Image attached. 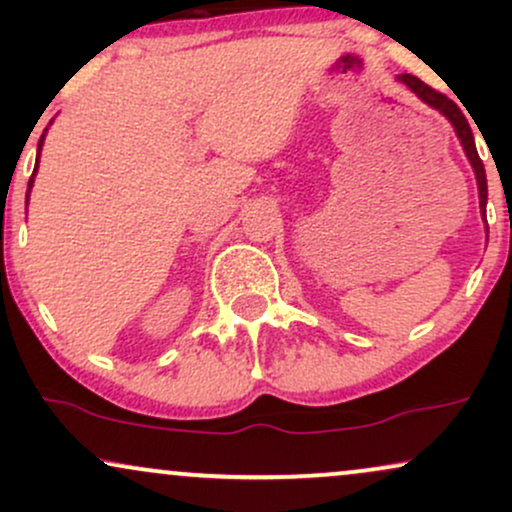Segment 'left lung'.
<instances>
[{
  "mask_svg": "<svg viewBox=\"0 0 512 512\" xmlns=\"http://www.w3.org/2000/svg\"><path fill=\"white\" fill-rule=\"evenodd\" d=\"M397 79L402 81V84L407 88H411V93H416V96H419L426 105H431V108H436L438 113H443L445 117H448L450 125L455 127L457 139H460L464 154H467L469 163H472V168H474V175H477L479 207H481V211H484L486 209V199H489V190H486V173H484V163H481V158L477 154V144H474V134H472V129H469L467 117L462 115V110L457 108V105L452 103L448 96L438 93L436 88L424 84V81L416 79V76L402 74V76H397Z\"/></svg>",
  "mask_w": 512,
  "mask_h": 512,
  "instance_id": "8db88e82",
  "label": "left lung"
}]
</instances>
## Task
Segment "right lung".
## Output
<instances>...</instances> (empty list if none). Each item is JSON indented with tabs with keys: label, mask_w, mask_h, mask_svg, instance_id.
Instances as JSON below:
<instances>
[{
	"label": "right lung",
	"mask_w": 512,
	"mask_h": 512,
	"mask_svg": "<svg viewBox=\"0 0 512 512\" xmlns=\"http://www.w3.org/2000/svg\"><path fill=\"white\" fill-rule=\"evenodd\" d=\"M43 139H45V134L43 137H40V142H38V156H40V149H43ZM35 170H38V166L33 168V175H31V180H28V192H31V187H33V178H35ZM26 202H28V195H26Z\"/></svg>",
	"instance_id": "add662e5"
}]
</instances>
